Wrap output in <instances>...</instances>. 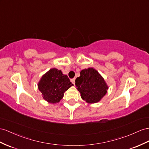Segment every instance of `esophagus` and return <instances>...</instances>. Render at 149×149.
Segmentation results:
<instances>
[{
  "label": "esophagus",
  "instance_id": "34e87169",
  "mask_svg": "<svg viewBox=\"0 0 149 149\" xmlns=\"http://www.w3.org/2000/svg\"><path fill=\"white\" fill-rule=\"evenodd\" d=\"M71 82L73 83V84L74 85H75V78H74V79H72V80H71Z\"/></svg>",
  "mask_w": 149,
  "mask_h": 149
}]
</instances>
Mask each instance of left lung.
Instances as JSON below:
<instances>
[{
    "label": "left lung",
    "mask_w": 149,
    "mask_h": 149,
    "mask_svg": "<svg viewBox=\"0 0 149 149\" xmlns=\"http://www.w3.org/2000/svg\"><path fill=\"white\" fill-rule=\"evenodd\" d=\"M80 74L75 79V85L81 98L88 104L100 101L108 89L104 78L93 67L82 70Z\"/></svg>",
    "instance_id": "obj_1"
}]
</instances>
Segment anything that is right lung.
<instances>
[{
    "label": "right lung",
    "instance_id": "add662e5",
    "mask_svg": "<svg viewBox=\"0 0 149 149\" xmlns=\"http://www.w3.org/2000/svg\"><path fill=\"white\" fill-rule=\"evenodd\" d=\"M72 84L67 75L63 74L62 70L52 68L42 75L38 83V89L42 97L49 103L56 104L60 101L64 93Z\"/></svg>",
    "mask_w": 149,
    "mask_h": 149
}]
</instances>
